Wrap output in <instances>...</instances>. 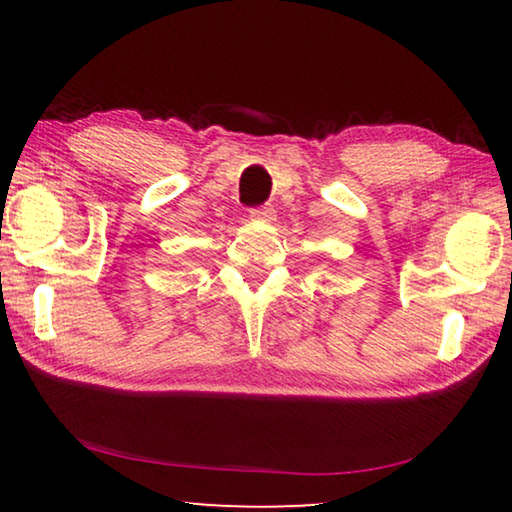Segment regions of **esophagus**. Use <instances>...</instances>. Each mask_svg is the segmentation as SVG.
Returning a JSON list of instances; mask_svg holds the SVG:
<instances>
[{
    "label": "esophagus",
    "instance_id": "34e87169",
    "mask_svg": "<svg viewBox=\"0 0 512 512\" xmlns=\"http://www.w3.org/2000/svg\"><path fill=\"white\" fill-rule=\"evenodd\" d=\"M250 219H255V221H273L275 219V210L271 205H264V207H259V210H253L250 212Z\"/></svg>",
    "mask_w": 512,
    "mask_h": 512
}]
</instances>
